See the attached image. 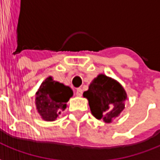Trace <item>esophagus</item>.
Segmentation results:
<instances>
[{"instance_id": "1", "label": "esophagus", "mask_w": 160, "mask_h": 160, "mask_svg": "<svg viewBox=\"0 0 160 160\" xmlns=\"http://www.w3.org/2000/svg\"><path fill=\"white\" fill-rule=\"evenodd\" d=\"M75 93L79 97L82 96V89L81 88H77V89H75Z\"/></svg>"}]
</instances>
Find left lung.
Masks as SVG:
<instances>
[{
    "label": "left lung",
    "mask_w": 160,
    "mask_h": 160,
    "mask_svg": "<svg viewBox=\"0 0 160 160\" xmlns=\"http://www.w3.org/2000/svg\"><path fill=\"white\" fill-rule=\"evenodd\" d=\"M83 96L88 99L92 114L97 119L111 122L123 111L127 94L123 87L110 77L99 74Z\"/></svg>",
    "instance_id": "obj_1"
}]
</instances>
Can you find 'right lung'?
<instances>
[{
    "mask_svg": "<svg viewBox=\"0 0 160 160\" xmlns=\"http://www.w3.org/2000/svg\"><path fill=\"white\" fill-rule=\"evenodd\" d=\"M73 96L69 87L47 78L36 93V106L43 120L55 121L67 108V103Z\"/></svg>",
    "mask_w": 160,
    "mask_h": 160,
    "instance_id": "obj_1",
    "label": "right lung"
}]
</instances>
